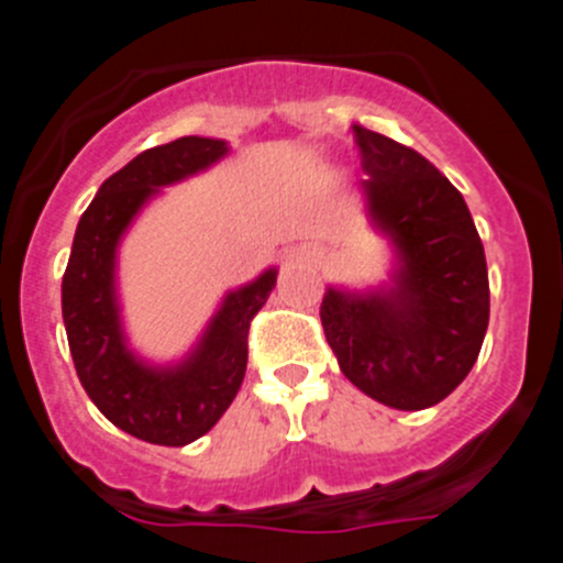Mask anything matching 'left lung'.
<instances>
[{
	"label": "left lung",
	"mask_w": 563,
	"mask_h": 563,
	"mask_svg": "<svg viewBox=\"0 0 563 563\" xmlns=\"http://www.w3.org/2000/svg\"><path fill=\"white\" fill-rule=\"evenodd\" d=\"M371 229L387 280L327 286L321 323L343 376L397 411L444 400L474 367L490 321L485 247L457 187L419 152L354 124Z\"/></svg>",
	"instance_id": "8db88e82"
}]
</instances>
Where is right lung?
Listing matches in <instances>:
<instances>
[{"label":"right lung","instance_id":"obj_1","mask_svg":"<svg viewBox=\"0 0 563 563\" xmlns=\"http://www.w3.org/2000/svg\"><path fill=\"white\" fill-rule=\"evenodd\" d=\"M231 146L181 135L141 152L100 185L78 220L62 277V318L81 387L124 433L161 446H185L218 424L247 371L250 321L269 299L277 266L223 294L196 343L172 362H152L130 345L119 299V247L163 187L209 172Z\"/></svg>","mask_w":563,"mask_h":563}]
</instances>
